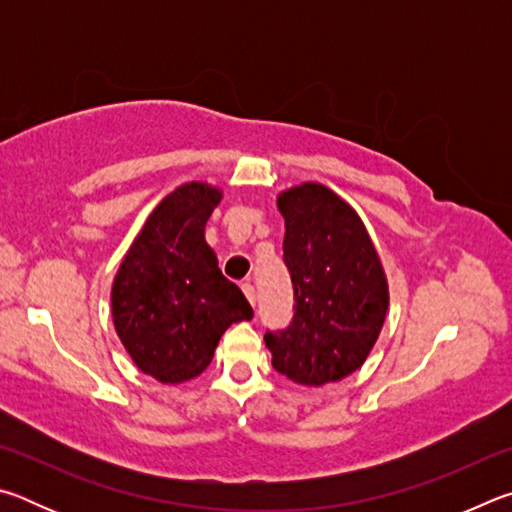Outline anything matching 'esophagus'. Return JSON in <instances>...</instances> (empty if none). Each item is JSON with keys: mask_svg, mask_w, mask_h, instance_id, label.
Returning a JSON list of instances; mask_svg holds the SVG:
<instances>
[{"mask_svg": "<svg viewBox=\"0 0 512 512\" xmlns=\"http://www.w3.org/2000/svg\"><path fill=\"white\" fill-rule=\"evenodd\" d=\"M241 291H244L246 293V298H248V302H250V305H255V287H253V284H250V282H244V284H241Z\"/></svg>", "mask_w": 512, "mask_h": 512, "instance_id": "esophagus-1", "label": "esophagus"}]
</instances>
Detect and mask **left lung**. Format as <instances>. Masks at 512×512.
<instances>
[{"label":"left lung","instance_id":"1","mask_svg":"<svg viewBox=\"0 0 512 512\" xmlns=\"http://www.w3.org/2000/svg\"><path fill=\"white\" fill-rule=\"evenodd\" d=\"M284 264L296 314L264 341L273 368L296 384L323 386L361 368L388 309V284L357 212L318 183L280 194Z\"/></svg>","mask_w":512,"mask_h":512}]
</instances>
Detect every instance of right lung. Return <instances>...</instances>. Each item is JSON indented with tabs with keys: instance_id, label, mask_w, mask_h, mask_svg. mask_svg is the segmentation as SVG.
<instances>
[{
	"instance_id": "add662e5",
	"label": "right lung",
	"mask_w": 512,
	"mask_h": 512,
	"mask_svg": "<svg viewBox=\"0 0 512 512\" xmlns=\"http://www.w3.org/2000/svg\"><path fill=\"white\" fill-rule=\"evenodd\" d=\"M221 192L187 183L155 207L115 282L112 320L135 366L162 384L194 379L210 366L225 329L253 318L235 282L223 277L205 241Z\"/></svg>"
}]
</instances>
